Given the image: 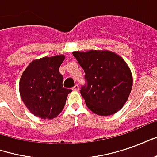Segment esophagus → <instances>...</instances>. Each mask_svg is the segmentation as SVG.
I'll list each match as a JSON object with an SVG mask.
<instances>
[{
    "label": "esophagus",
    "mask_w": 157,
    "mask_h": 157,
    "mask_svg": "<svg viewBox=\"0 0 157 157\" xmlns=\"http://www.w3.org/2000/svg\"><path fill=\"white\" fill-rule=\"evenodd\" d=\"M72 90H73V91H76V92H77V91H79V86L75 85L74 86V87L72 88Z\"/></svg>",
    "instance_id": "1"
}]
</instances>
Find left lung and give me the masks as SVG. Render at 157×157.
<instances>
[{
    "label": "left lung",
    "mask_w": 157,
    "mask_h": 157,
    "mask_svg": "<svg viewBox=\"0 0 157 157\" xmlns=\"http://www.w3.org/2000/svg\"><path fill=\"white\" fill-rule=\"evenodd\" d=\"M85 72L86 84L81 94L87 108L101 116L112 115L128 100L133 85L126 62L108 50L72 53Z\"/></svg>",
    "instance_id": "obj_1"
}]
</instances>
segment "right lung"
<instances>
[{
  "label": "right lung",
  "mask_w": 157,
  "mask_h": 157,
  "mask_svg": "<svg viewBox=\"0 0 157 157\" xmlns=\"http://www.w3.org/2000/svg\"><path fill=\"white\" fill-rule=\"evenodd\" d=\"M64 59L62 55L36 59L22 73L20 95L28 109L39 118L51 119L58 116L72 92L63 87V75L59 71Z\"/></svg>",
  "instance_id": "1"
}]
</instances>
